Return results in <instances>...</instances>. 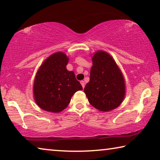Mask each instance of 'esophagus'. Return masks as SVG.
<instances>
[{
    "label": "esophagus",
    "mask_w": 160,
    "mask_h": 160,
    "mask_svg": "<svg viewBox=\"0 0 160 160\" xmlns=\"http://www.w3.org/2000/svg\"><path fill=\"white\" fill-rule=\"evenodd\" d=\"M80 83H81V84H82V87H83V88H84V87H85V82H83V81H81Z\"/></svg>",
    "instance_id": "1"
}]
</instances>
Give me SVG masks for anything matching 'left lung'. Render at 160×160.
<instances>
[{
  "mask_svg": "<svg viewBox=\"0 0 160 160\" xmlns=\"http://www.w3.org/2000/svg\"><path fill=\"white\" fill-rule=\"evenodd\" d=\"M90 81L84 88L91 106L102 112H109L118 107L125 96L123 74L108 52L98 50L92 57Z\"/></svg>",
  "mask_w": 160,
  "mask_h": 160,
  "instance_id": "obj_1",
  "label": "left lung"
}]
</instances>
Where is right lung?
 I'll use <instances>...</instances> for the list:
<instances>
[{"instance_id":"obj_1","label":"right lung","mask_w":160,"mask_h":160,"mask_svg":"<svg viewBox=\"0 0 160 160\" xmlns=\"http://www.w3.org/2000/svg\"><path fill=\"white\" fill-rule=\"evenodd\" d=\"M69 57L62 52L48 57L36 73L33 83L34 99L44 111L59 112L69 104L72 96L83 89L74 72L68 71Z\"/></svg>"}]
</instances>
